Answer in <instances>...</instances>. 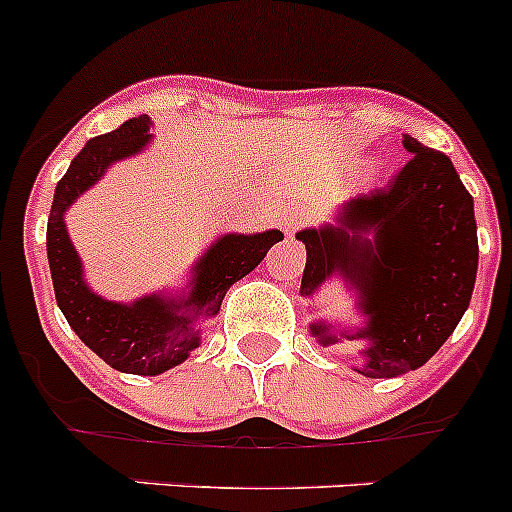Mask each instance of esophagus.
Segmentation results:
<instances>
[{
	"mask_svg": "<svg viewBox=\"0 0 512 512\" xmlns=\"http://www.w3.org/2000/svg\"><path fill=\"white\" fill-rule=\"evenodd\" d=\"M302 217H305V215H302L300 210H287L282 215V228L287 230V233H292V230H295L297 225L302 223Z\"/></svg>",
	"mask_w": 512,
	"mask_h": 512,
	"instance_id": "34e87169",
	"label": "esophagus"
}]
</instances>
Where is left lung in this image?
I'll use <instances>...</instances> for the list:
<instances>
[{"label":"left lung","mask_w":512,"mask_h":512,"mask_svg":"<svg viewBox=\"0 0 512 512\" xmlns=\"http://www.w3.org/2000/svg\"><path fill=\"white\" fill-rule=\"evenodd\" d=\"M402 146L410 161L390 187L343 202L330 223L295 235L307 248L300 295L310 307L338 278L365 318L346 326L312 313L310 336L323 348L359 343L354 372L369 379L400 377L431 359L464 318L477 279L472 194L446 153L410 135Z\"/></svg>","instance_id":"left-lung-1"}]
</instances>
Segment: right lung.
Listing matches in <instances>:
<instances>
[{
  "instance_id": "right-lung-1",
  "label": "right lung",
  "mask_w": 512,
  "mask_h": 512,
  "mask_svg": "<svg viewBox=\"0 0 512 512\" xmlns=\"http://www.w3.org/2000/svg\"><path fill=\"white\" fill-rule=\"evenodd\" d=\"M151 128V117L140 115L89 140L56 184L45 233L53 292L63 318L84 346L112 369L140 377H156L184 364L202 343V325L220 312L225 292L251 274L269 248L284 238L282 230L217 235L192 264L184 287L158 289L133 302L107 300L94 292L66 230V212L81 194L102 182L110 166L146 151Z\"/></svg>"
}]
</instances>
